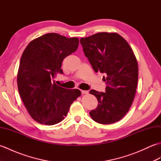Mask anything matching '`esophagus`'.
<instances>
[{"label":"esophagus","mask_w":161,"mask_h":161,"mask_svg":"<svg viewBox=\"0 0 161 161\" xmlns=\"http://www.w3.org/2000/svg\"><path fill=\"white\" fill-rule=\"evenodd\" d=\"M81 93L82 94H88V91H84V90H81Z\"/></svg>","instance_id":"34e87169"}]
</instances>
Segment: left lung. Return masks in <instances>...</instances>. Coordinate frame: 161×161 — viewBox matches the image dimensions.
Listing matches in <instances>:
<instances>
[{"instance_id":"obj_1","label":"left lung","mask_w":161,"mask_h":161,"mask_svg":"<svg viewBox=\"0 0 161 161\" xmlns=\"http://www.w3.org/2000/svg\"><path fill=\"white\" fill-rule=\"evenodd\" d=\"M85 56L95 73L105 75V93L91 90L98 105L89 114L102 125L112 124L124 117L135 97L138 67L135 54L127 42L117 33L99 32L81 38Z\"/></svg>"}]
</instances>
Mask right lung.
Listing matches in <instances>:
<instances>
[{"instance_id":"obj_1","label":"right lung","mask_w":161,"mask_h":161,"mask_svg":"<svg viewBox=\"0 0 161 161\" xmlns=\"http://www.w3.org/2000/svg\"><path fill=\"white\" fill-rule=\"evenodd\" d=\"M79 39L48 33L30 42L20 58L17 84L22 101L30 116L43 125L63 120L71 104L81 95L79 89H67L53 81L63 74L65 57L77 50Z\"/></svg>"}]
</instances>
